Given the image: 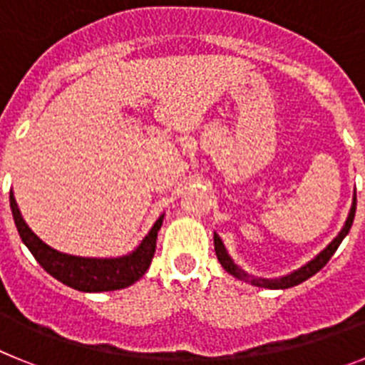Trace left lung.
<instances>
[{"mask_svg": "<svg viewBox=\"0 0 365 365\" xmlns=\"http://www.w3.org/2000/svg\"><path fill=\"white\" fill-rule=\"evenodd\" d=\"M354 212H356V192L353 193V202H351V210L347 214L346 222H344V227L341 230L338 232V235L334 237L327 247L322 250L318 256L312 257L311 261H307L305 265H302L299 269L292 270V272L285 274V276H278V278H259V276H254V274L247 272L243 267H240L232 259V256L228 254L227 247L222 243V240L217 235V232H214V247H215V256H217L219 263L228 274H232L234 278L241 279V282H247L254 287H263V289H291V287L299 285L303 283L305 279H309L311 276H314L318 270L324 269L327 265V261L331 259L334 252H336V248L340 247V243L344 241L347 234H349L351 227H353V219H354Z\"/></svg>", "mask_w": 365, "mask_h": 365, "instance_id": "left-lung-1", "label": "left lung"}]
</instances>
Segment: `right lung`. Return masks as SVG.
<instances>
[{"instance_id": "right-lung-1", "label": "right lung", "mask_w": 365, "mask_h": 365, "mask_svg": "<svg viewBox=\"0 0 365 365\" xmlns=\"http://www.w3.org/2000/svg\"><path fill=\"white\" fill-rule=\"evenodd\" d=\"M11 210L19 237L25 247L31 250L32 256L36 257L38 263L58 282L82 292L118 291V289L133 285L135 282L143 278L153 259L155 247H157V232L163 227L164 219L163 214L155 221L150 232L144 235V240L130 254L117 257H83L60 252L41 241L25 222L12 192Z\"/></svg>"}]
</instances>
